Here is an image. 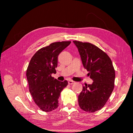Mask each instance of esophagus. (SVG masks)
Returning a JSON list of instances; mask_svg holds the SVG:
<instances>
[{
  "label": "esophagus",
  "instance_id": "34e87169",
  "mask_svg": "<svg viewBox=\"0 0 133 133\" xmlns=\"http://www.w3.org/2000/svg\"><path fill=\"white\" fill-rule=\"evenodd\" d=\"M68 83H69V84L72 85V84H75V82H74V81H73V80H69V81H68Z\"/></svg>",
  "mask_w": 133,
  "mask_h": 133
}]
</instances>
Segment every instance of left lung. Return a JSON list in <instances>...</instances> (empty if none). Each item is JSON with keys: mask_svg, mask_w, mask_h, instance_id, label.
<instances>
[{"mask_svg": "<svg viewBox=\"0 0 133 133\" xmlns=\"http://www.w3.org/2000/svg\"><path fill=\"white\" fill-rule=\"evenodd\" d=\"M78 49L83 66L93 80L85 84L78 97V105L83 110L93 112L104 107L114 87L115 70L106 53L90 43L73 41Z\"/></svg>", "mask_w": 133, "mask_h": 133, "instance_id": "obj_1", "label": "left lung"}]
</instances>
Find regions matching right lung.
Segmentation results:
<instances>
[{
    "instance_id": "1",
    "label": "right lung",
    "mask_w": 133,
    "mask_h": 133,
    "mask_svg": "<svg viewBox=\"0 0 133 133\" xmlns=\"http://www.w3.org/2000/svg\"><path fill=\"white\" fill-rule=\"evenodd\" d=\"M71 42H55L39 49L31 57L26 71L29 91L36 104L43 111L57 109L60 93L68 84L51 77L56 73L58 56Z\"/></svg>"
}]
</instances>
